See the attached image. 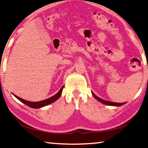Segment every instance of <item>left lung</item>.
<instances>
[{
	"label": "left lung",
	"instance_id": "1",
	"mask_svg": "<svg viewBox=\"0 0 148 148\" xmlns=\"http://www.w3.org/2000/svg\"><path fill=\"white\" fill-rule=\"evenodd\" d=\"M92 95H93V96L95 98V99H97L98 101H99L100 102H101L103 104H105V105H110V106H121L124 105V104H125L126 103H114V102H110V101H105V100H103L102 99H101V98L97 97L96 95H95L93 92H92Z\"/></svg>",
	"mask_w": 148,
	"mask_h": 148
}]
</instances>
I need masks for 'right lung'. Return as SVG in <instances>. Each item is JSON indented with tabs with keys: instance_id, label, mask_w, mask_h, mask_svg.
<instances>
[{
	"instance_id": "obj_1",
	"label": "right lung",
	"mask_w": 148,
	"mask_h": 148,
	"mask_svg": "<svg viewBox=\"0 0 148 148\" xmlns=\"http://www.w3.org/2000/svg\"><path fill=\"white\" fill-rule=\"evenodd\" d=\"M63 87H64V86H62V87L60 88V91L58 92L56 94L53 95V96L51 97L50 98H48V99H47L43 100L41 101H38V102H31V101H26L25 99H22V98L16 96V95H14V94H13V95L19 101H20L22 103L25 104V105H27L28 106L31 107V108H41V107L47 106L51 103H53V102H54L55 101L58 99V98L60 97L61 94H62V90H63Z\"/></svg>"
}]
</instances>
